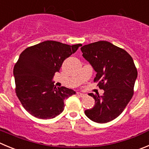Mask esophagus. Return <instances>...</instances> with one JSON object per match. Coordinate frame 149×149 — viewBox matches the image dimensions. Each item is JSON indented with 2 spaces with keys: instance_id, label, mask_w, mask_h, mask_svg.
Here are the masks:
<instances>
[{
  "instance_id": "esophagus-1",
  "label": "esophagus",
  "mask_w": 149,
  "mask_h": 149,
  "mask_svg": "<svg viewBox=\"0 0 149 149\" xmlns=\"http://www.w3.org/2000/svg\"><path fill=\"white\" fill-rule=\"evenodd\" d=\"M78 96L81 97V98H84V97L86 96V94L84 93H77Z\"/></svg>"
}]
</instances>
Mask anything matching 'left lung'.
Returning a JSON list of instances; mask_svg holds the SVG:
<instances>
[{
  "mask_svg": "<svg viewBox=\"0 0 149 149\" xmlns=\"http://www.w3.org/2000/svg\"><path fill=\"white\" fill-rule=\"evenodd\" d=\"M81 51L96 72L94 81L104 90L102 96L88 94L95 99V105L84 112L93 121L107 123L118 117L132 98L137 77L134 61L125 50L107 41L85 45Z\"/></svg>",
  "mask_w": 149,
  "mask_h": 149,
  "instance_id": "8db88e82",
  "label": "left lung"
}]
</instances>
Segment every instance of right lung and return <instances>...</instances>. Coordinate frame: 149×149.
Masks as SVG:
<instances>
[{
  "label": "right lung",
  "mask_w": 149,
  "mask_h": 149,
  "mask_svg": "<svg viewBox=\"0 0 149 149\" xmlns=\"http://www.w3.org/2000/svg\"><path fill=\"white\" fill-rule=\"evenodd\" d=\"M81 45L47 40L20 54L13 70L15 92L31 115L40 119H51L63 112L65 100L76 92L65 87H56L52 80L64 60Z\"/></svg>",
  "instance_id": "right-lung-1"
}]
</instances>
